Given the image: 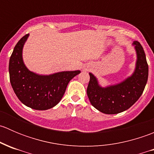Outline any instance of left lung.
Returning a JSON list of instances; mask_svg holds the SVG:
<instances>
[{
    "mask_svg": "<svg viewBox=\"0 0 154 154\" xmlns=\"http://www.w3.org/2000/svg\"><path fill=\"white\" fill-rule=\"evenodd\" d=\"M137 61L131 77L119 84L102 88L96 77L89 73L87 95L91 105L105 114H118L128 109L141 97L148 78V65L143 48L138 41L133 42Z\"/></svg>",
    "mask_w": 154,
    "mask_h": 154,
    "instance_id": "8db88e82",
    "label": "left lung"
}]
</instances>
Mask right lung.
<instances>
[{
  "label": "right lung",
  "mask_w": 154,
  "mask_h": 154,
  "mask_svg": "<svg viewBox=\"0 0 154 154\" xmlns=\"http://www.w3.org/2000/svg\"><path fill=\"white\" fill-rule=\"evenodd\" d=\"M28 35L26 34L18 42L10 57V83L21 103L34 109L46 110L61 100L69 81L80 71H63L48 76L31 72L22 60V48Z\"/></svg>",
  "instance_id": "right-lung-1"
}]
</instances>
